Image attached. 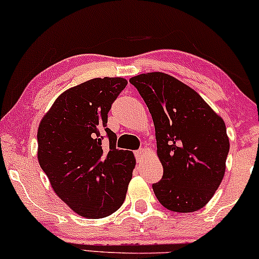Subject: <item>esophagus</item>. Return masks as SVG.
<instances>
[{"instance_id": "esophagus-1", "label": "esophagus", "mask_w": 259, "mask_h": 259, "mask_svg": "<svg viewBox=\"0 0 259 259\" xmlns=\"http://www.w3.org/2000/svg\"><path fill=\"white\" fill-rule=\"evenodd\" d=\"M136 154V158H137V162L138 163H142L143 159H144V156H145V151L144 150H138L134 152Z\"/></svg>"}]
</instances>
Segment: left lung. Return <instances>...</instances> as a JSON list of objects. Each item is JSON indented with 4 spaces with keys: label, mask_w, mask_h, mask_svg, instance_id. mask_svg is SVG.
I'll list each match as a JSON object with an SVG mask.
<instances>
[{
    "label": "left lung",
    "mask_w": 259,
    "mask_h": 259,
    "mask_svg": "<svg viewBox=\"0 0 259 259\" xmlns=\"http://www.w3.org/2000/svg\"><path fill=\"white\" fill-rule=\"evenodd\" d=\"M145 101L156 130L163 177L152 184L167 209L206 206L224 179L230 142L224 120L190 87L163 72L130 79Z\"/></svg>",
    "instance_id": "obj_1"
}]
</instances>
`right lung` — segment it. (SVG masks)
I'll use <instances>...</instances> for the list:
<instances>
[{
	"instance_id": "add662e5",
	"label": "right lung",
	"mask_w": 259,
	"mask_h": 259,
	"mask_svg": "<svg viewBox=\"0 0 259 259\" xmlns=\"http://www.w3.org/2000/svg\"><path fill=\"white\" fill-rule=\"evenodd\" d=\"M126 85L121 77L87 80L58 96L40 121V166L57 195L83 218L108 217L125 201L136 158L116 149V134L107 121ZM103 132L110 140L107 148Z\"/></svg>"
}]
</instances>
